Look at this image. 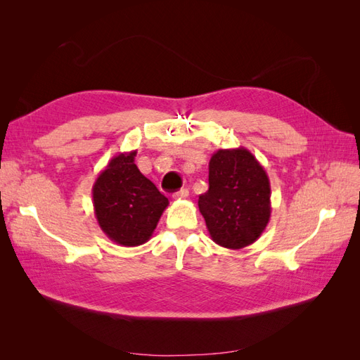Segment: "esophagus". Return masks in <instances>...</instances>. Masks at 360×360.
<instances>
[{
	"mask_svg": "<svg viewBox=\"0 0 360 360\" xmlns=\"http://www.w3.org/2000/svg\"><path fill=\"white\" fill-rule=\"evenodd\" d=\"M189 197V191L188 189H180L179 192H176L172 195L174 200H186Z\"/></svg>",
	"mask_w": 360,
	"mask_h": 360,
	"instance_id": "esophagus-1",
	"label": "esophagus"
}]
</instances>
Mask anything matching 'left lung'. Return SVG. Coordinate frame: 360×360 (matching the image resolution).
<instances>
[{"label":"left lung","mask_w":360,"mask_h":360,"mask_svg":"<svg viewBox=\"0 0 360 360\" xmlns=\"http://www.w3.org/2000/svg\"><path fill=\"white\" fill-rule=\"evenodd\" d=\"M198 207L214 243L228 249L252 245L270 221L267 172L245 147L217 150Z\"/></svg>","instance_id":"obj_1"}]
</instances>
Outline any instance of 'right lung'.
Wrapping results in <instances>:
<instances>
[{
  "instance_id": "1",
  "label": "right lung",
  "mask_w": 360,
  "mask_h": 360,
  "mask_svg": "<svg viewBox=\"0 0 360 360\" xmlns=\"http://www.w3.org/2000/svg\"><path fill=\"white\" fill-rule=\"evenodd\" d=\"M136 150L114 156L93 184L101 230L122 246L150 240L169 201L135 165Z\"/></svg>"
}]
</instances>
